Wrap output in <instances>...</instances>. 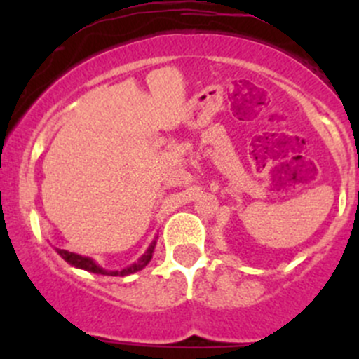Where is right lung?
I'll return each mask as SVG.
<instances>
[{
	"instance_id": "obj_1",
	"label": "right lung",
	"mask_w": 359,
	"mask_h": 359,
	"mask_svg": "<svg viewBox=\"0 0 359 359\" xmlns=\"http://www.w3.org/2000/svg\"><path fill=\"white\" fill-rule=\"evenodd\" d=\"M154 247H156V240L149 245V248L144 252V255L140 257L137 262H133L132 266L125 267V269H121V271H107V269H104V267H100L99 264H97L93 259H90V257L79 255V253L69 252V250H62V248H55V250L67 264H71V266L76 267V269H85V271H88V273L106 274V276H128V274H133V273H137V271L144 269V267L151 262V259H153V253H154Z\"/></svg>"
}]
</instances>
